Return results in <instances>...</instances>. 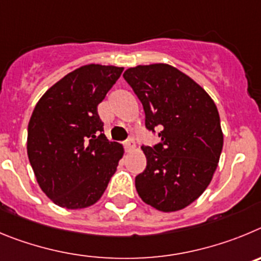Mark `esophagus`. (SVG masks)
<instances>
[{
	"instance_id": "esophagus-1",
	"label": "esophagus",
	"mask_w": 261,
	"mask_h": 261,
	"mask_svg": "<svg viewBox=\"0 0 261 261\" xmlns=\"http://www.w3.org/2000/svg\"><path fill=\"white\" fill-rule=\"evenodd\" d=\"M125 149L127 152H131L135 149V140H134L133 138H130V139H127L125 142Z\"/></svg>"
}]
</instances>
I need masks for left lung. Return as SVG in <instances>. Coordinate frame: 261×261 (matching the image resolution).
Here are the masks:
<instances>
[{
  "label": "left lung",
  "instance_id": "8db88e82",
  "mask_svg": "<svg viewBox=\"0 0 261 261\" xmlns=\"http://www.w3.org/2000/svg\"><path fill=\"white\" fill-rule=\"evenodd\" d=\"M140 100L145 127L161 142L143 145L144 171L135 177L144 203L163 212L190 205L208 187L224 144L218 110L211 96L166 63L130 67L123 72Z\"/></svg>",
  "mask_w": 261,
  "mask_h": 261
}]
</instances>
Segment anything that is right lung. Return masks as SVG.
<instances>
[{"label":"right lung","instance_id":"right-lung-1","mask_svg":"<svg viewBox=\"0 0 261 261\" xmlns=\"http://www.w3.org/2000/svg\"><path fill=\"white\" fill-rule=\"evenodd\" d=\"M123 67L86 65L69 72L40 98L28 123L27 153L40 189L67 210L95 204L123 156L102 134L97 105Z\"/></svg>","mask_w":261,"mask_h":261}]
</instances>
